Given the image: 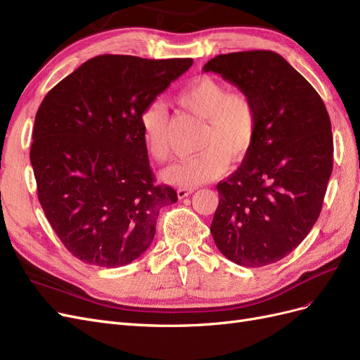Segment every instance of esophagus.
I'll return each mask as SVG.
<instances>
[{
    "label": "esophagus",
    "mask_w": 360,
    "mask_h": 360,
    "mask_svg": "<svg viewBox=\"0 0 360 360\" xmlns=\"http://www.w3.org/2000/svg\"><path fill=\"white\" fill-rule=\"evenodd\" d=\"M193 192V189H184V188H180V189H177V197L180 198V200H183V198H186V197H189V195Z\"/></svg>",
    "instance_id": "34e87169"
}]
</instances>
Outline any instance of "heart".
Listing matches in <instances>:
<instances>
[{"label":"heart","instance_id":"b5f03b06","mask_svg":"<svg viewBox=\"0 0 360 360\" xmlns=\"http://www.w3.org/2000/svg\"><path fill=\"white\" fill-rule=\"evenodd\" d=\"M181 110L204 120L197 144L200 155L162 172V179L174 186L195 188L221 177L228 162L240 163L254 147L258 115L250 97L243 91H230L213 76H197L176 94ZM139 126L146 148L159 163L172 158L171 115L159 101L148 103L139 114Z\"/></svg>","mask_w":360,"mask_h":360}]
</instances>
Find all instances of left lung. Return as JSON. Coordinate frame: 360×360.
I'll return each mask as SVG.
<instances>
[{"mask_svg": "<svg viewBox=\"0 0 360 360\" xmlns=\"http://www.w3.org/2000/svg\"><path fill=\"white\" fill-rule=\"evenodd\" d=\"M219 73L252 99L258 130L238 169L217 183L210 233L217 249L245 267L287 257L317 222L333 168V138L320 94L274 51L222 53Z\"/></svg>", "mask_w": 360, "mask_h": 360, "instance_id": "obj_1", "label": "left lung"}]
</instances>
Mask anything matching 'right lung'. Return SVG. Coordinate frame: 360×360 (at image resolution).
<instances>
[{"label": "right lung", "mask_w": 360, "mask_h": 360, "mask_svg": "<svg viewBox=\"0 0 360 360\" xmlns=\"http://www.w3.org/2000/svg\"><path fill=\"white\" fill-rule=\"evenodd\" d=\"M192 58L94 57L40 103L30 160L43 212L61 243L86 264L120 267L153 242L177 192L155 184L139 114Z\"/></svg>", "instance_id": "1"}]
</instances>
